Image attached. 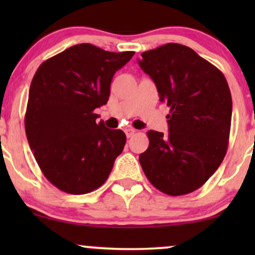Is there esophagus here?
<instances>
[{"label":"esophagus","instance_id":"1","mask_svg":"<svg viewBox=\"0 0 255 255\" xmlns=\"http://www.w3.org/2000/svg\"><path fill=\"white\" fill-rule=\"evenodd\" d=\"M125 131H126V135H127V137H130V136L134 135V133H135V129H133V128H126Z\"/></svg>","mask_w":255,"mask_h":255}]
</instances>
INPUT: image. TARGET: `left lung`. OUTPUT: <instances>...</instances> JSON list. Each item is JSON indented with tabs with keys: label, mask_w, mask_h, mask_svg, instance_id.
<instances>
[{
	"label": "left lung",
	"mask_w": 255,
	"mask_h": 255,
	"mask_svg": "<svg viewBox=\"0 0 255 255\" xmlns=\"http://www.w3.org/2000/svg\"><path fill=\"white\" fill-rule=\"evenodd\" d=\"M137 62L170 108L169 133L147 131L150 144L139 156L142 170L168 195L197 191L228 150L233 101L227 79L193 49L177 43L142 52Z\"/></svg>",
	"instance_id": "left-lung-1"
}]
</instances>
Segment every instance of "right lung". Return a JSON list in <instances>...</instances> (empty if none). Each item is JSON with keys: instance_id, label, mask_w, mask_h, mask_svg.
I'll return each mask as SVG.
<instances>
[{"instance_id": "obj_1", "label": "right lung", "mask_w": 255, "mask_h": 255, "mask_svg": "<svg viewBox=\"0 0 255 255\" xmlns=\"http://www.w3.org/2000/svg\"><path fill=\"white\" fill-rule=\"evenodd\" d=\"M134 51L77 44L38 67L25 114L28 144L43 175L60 191L86 194L109 177L126 145L121 129L97 124L116 71Z\"/></svg>"}]
</instances>
